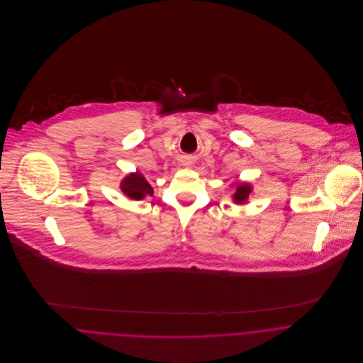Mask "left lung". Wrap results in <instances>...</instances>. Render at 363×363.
Returning a JSON list of instances; mask_svg holds the SVG:
<instances>
[{"instance_id": "1", "label": "left lung", "mask_w": 363, "mask_h": 363, "mask_svg": "<svg viewBox=\"0 0 363 363\" xmlns=\"http://www.w3.org/2000/svg\"><path fill=\"white\" fill-rule=\"evenodd\" d=\"M233 189V194H232V200L235 204L238 206H243L246 203H249L250 196L253 194V186L252 183H246V182H236Z\"/></svg>"}]
</instances>
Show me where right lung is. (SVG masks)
<instances>
[{"label":"right lung","instance_id":"obj_1","mask_svg":"<svg viewBox=\"0 0 363 363\" xmlns=\"http://www.w3.org/2000/svg\"><path fill=\"white\" fill-rule=\"evenodd\" d=\"M120 190L130 201H140L154 194V189L147 182L145 176L140 172H133L127 174L120 183Z\"/></svg>","mask_w":363,"mask_h":363}]
</instances>
